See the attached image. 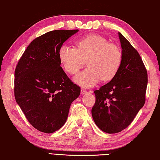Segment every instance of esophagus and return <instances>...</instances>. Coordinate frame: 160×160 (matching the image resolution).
Returning a JSON list of instances; mask_svg holds the SVG:
<instances>
[{"label":"esophagus","instance_id":"1","mask_svg":"<svg viewBox=\"0 0 160 160\" xmlns=\"http://www.w3.org/2000/svg\"><path fill=\"white\" fill-rule=\"evenodd\" d=\"M80 93H81V94H85V93H87V91L85 90V89H81V90H80Z\"/></svg>","mask_w":160,"mask_h":160}]
</instances>
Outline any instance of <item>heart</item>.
<instances>
[{
    "mask_svg": "<svg viewBox=\"0 0 160 160\" xmlns=\"http://www.w3.org/2000/svg\"><path fill=\"white\" fill-rule=\"evenodd\" d=\"M76 47L63 44L58 56L64 70L71 74L77 73L87 60L88 68L74 78L78 84L92 87L101 79L109 81L117 74L122 54L116 44L98 34H89L78 39Z\"/></svg>",
    "mask_w": 160,
    "mask_h": 160,
    "instance_id": "heart-1",
    "label": "heart"
}]
</instances>
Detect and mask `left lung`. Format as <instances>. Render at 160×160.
Here are the masks:
<instances>
[{"label":"left lung","mask_w":160,"mask_h":160,"mask_svg":"<svg viewBox=\"0 0 160 160\" xmlns=\"http://www.w3.org/2000/svg\"><path fill=\"white\" fill-rule=\"evenodd\" d=\"M122 60L116 76L96 90L92 109L95 123L103 132L117 133L129 126L145 103L148 74L137 50L118 32Z\"/></svg>","instance_id":"1"}]
</instances>
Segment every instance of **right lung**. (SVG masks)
<instances>
[{
	"label": "right lung",
	"instance_id": "add662e5",
	"mask_svg": "<svg viewBox=\"0 0 160 160\" xmlns=\"http://www.w3.org/2000/svg\"><path fill=\"white\" fill-rule=\"evenodd\" d=\"M79 30L50 31L34 39L14 73V96L28 121L41 132L64 126L72 102L80 93L60 67L59 48Z\"/></svg>",
	"mask_w": 160,
	"mask_h": 160
}]
</instances>
